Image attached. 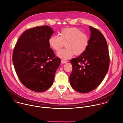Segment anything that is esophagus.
I'll list each match as a JSON object with an SVG mask.
<instances>
[{
	"instance_id": "esophagus-1",
	"label": "esophagus",
	"mask_w": 123,
	"mask_h": 123,
	"mask_svg": "<svg viewBox=\"0 0 123 123\" xmlns=\"http://www.w3.org/2000/svg\"><path fill=\"white\" fill-rule=\"evenodd\" d=\"M67 62H68L67 60H61V63L62 64H64V63H66Z\"/></svg>"
}]
</instances>
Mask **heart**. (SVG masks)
<instances>
[{
	"mask_svg": "<svg viewBox=\"0 0 123 123\" xmlns=\"http://www.w3.org/2000/svg\"><path fill=\"white\" fill-rule=\"evenodd\" d=\"M48 42L51 48L55 51H59L65 44L66 48L59 51L57 55L62 59H68L74 55L80 56L84 54L89 46L90 37L76 27H68L61 30L59 37L51 36Z\"/></svg>",
	"mask_w": 123,
	"mask_h": 123,
	"instance_id": "obj_1",
	"label": "heart"
}]
</instances>
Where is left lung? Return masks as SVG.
<instances>
[{
    "instance_id": "obj_1",
    "label": "left lung",
    "mask_w": 123,
    "mask_h": 123,
    "mask_svg": "<svg viewBox=\"0 0 123 123\" xmlns=\"http://www.w3.org/2000/svg\"><path fill=\"white\" fill-rule=\"evenodd\" d=\"M91 35L89 46L84 54L71 59L72 70L69 76L71 87L86 93L96 89L102 82L110 65L106 40L98 29L89 26Z\"/></svg>"
}]
</instances>
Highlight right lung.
I'll return each instance as SVG.
<instances>
[{
	"label": "right lung",
	"mask_w": 123,
	"mask_h": 123,
	"mask_svg": "<svg viewBox=\"0 0 123 123\" xmlns=\"http://www.w3.org/2000/svg\"><path fill=\"white\" fill-rule=\"evenodd\" d=\"M53 33L48 25L28 29L20 37L13 49L12 61L20 80L36 92L45 91L52 86L61 63L49 44Z\"/></svg>",
	"instance_id": "obj_1"
}]
</instances>
